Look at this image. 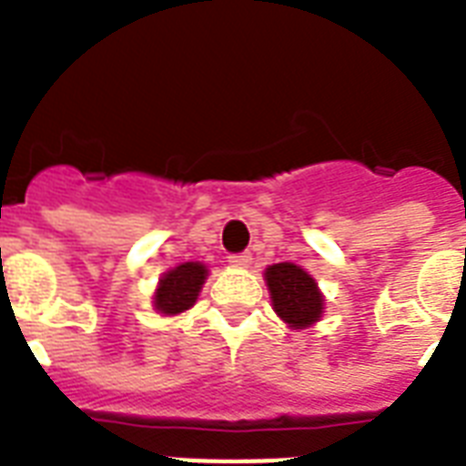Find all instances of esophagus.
<instances>
[{"mask_svg": "<svg viewBox=\"0 0 466 466\" xmlns=\"http://www.w3.org/2000/svg\"><path fill=\"white\" fill-rule=\"evenodd\" d=\"M228 262L233 267H248L252 262V255L250 252H236V255H230Z\"/></svg>", "mask_w": 466, "mask_h": 466, "instance_id": "34e87169", "label": "esophagus"}]
</instances>
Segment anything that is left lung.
<instances>
[{
	"label": "left lung",
	"mask_w": 466,
	"mask_h": 466,
	"mask_svg": "<svg viewBox=\"0 0 466 466\" xmlns=\"http://www.w3.org/2000/svg\"><path fill=\"white\" fill-rule=\"evenodd\" d=\"M265 279L274 311L284 323H289V328H309L320 320L326 299L306 269L294 262H279L267 267Z\"/></svg>",
	"instance_id": "8db88e82"
}]
</instances>
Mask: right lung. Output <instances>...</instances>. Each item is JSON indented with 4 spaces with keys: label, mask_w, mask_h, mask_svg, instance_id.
I'll use <instances>...</instances> for the list:
<instances>
[{
    "label": "right lung",
    "mask_w": 466,
    "mask_h": 466,
    "mask_svg": "<svg viewBox=\"0 0 466 466\" xmlns=\"http://www.w3.org/2000/svg\"><path fill=\"white\" fill-rule=\"evenodd\" d=\"M207 277L208 269L201 262L177 265L175 269L162 274L160 284L155 289V309L165 316H177V313L192 309Z\"/></svg>",
    "instance_id": "add662e5"
}]
</instances>
